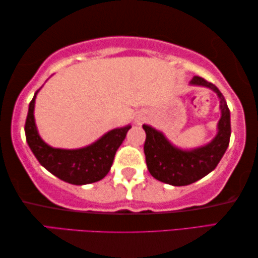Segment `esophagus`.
<instances>
[{"label":"esophagus","mask_w":258,"mask_h":258,"mask_svg":"<svg viewBox=\"0 0 258 258\" xmlns=\"http://www.w3.org/2000/svg\"><path fill=\"white\" fill-rule=\"evenodd\" d=\"M141 121H142V118H140V117H138V118H137V120H136V122H137V123H141Z\"/></svg>","instance_id":"obj_1"}]
</instances>
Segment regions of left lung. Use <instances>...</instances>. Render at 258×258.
<instances>
[{"instance_id": "left-lung-1", "label": "left lung", "mask_w": 258, "mask_h": 258, "mask_svg": "<svg viewBox=\"0 0 258 258\" xmlns=\"http://www.w3.org/2000/svg\"><path fill=\"white\" fill-rule=\"evenodd\" d=\"M190 84L207 86L220 99L221 117L218 122V134L209 144L185 151L170 144L162 133L150 125H143L146 134L145 160L150 174L164 183L179 187L194 183L212 172L227 150L231 138V115L223 93L200 76L194 77Z\"/></svg>"}]
</instances>
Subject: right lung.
<instances>
[{
  "mask_svg": "<svg viewBox=\"0 0 258 258\" xmlns=\"http://www.w3.org/2000/svg\"><path fill=\"white\" fill-rule=\"evenodd\" d=\"M39 90L30 102L25 122V136L31 151L48 172L62 181L82 185L100 181L108 174L114 157L132 125L113 129L93 144L77 150L54 149L39 136L34 122V102Z\"/></svg>",
  "mask_w": 258,
  "mask_h": 258,
  "instance_id": "right-lung-1",
  "label": "right lung"
}]
</instances>
